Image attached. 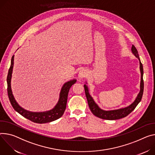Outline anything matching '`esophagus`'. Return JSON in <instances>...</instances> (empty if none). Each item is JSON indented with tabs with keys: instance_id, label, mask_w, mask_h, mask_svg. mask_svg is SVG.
<instances>
[{
	"instance_id": "1",
	"label": "esophagus",
	"mask_w": 155,
	"mask_h": 155,
	"mask_svg": "<svg viewBox=\"0 0 155 155\" xmlns=\"http://www.w3.org/2000/svg\"><path fill=\"white\" fill-rule=\"evenodd\" d=\"M88 75V72L86 70H81L79 74H78V78L79 79L81 80V79H83L84 78H85Z\"/></svg>"
}]
</instances>
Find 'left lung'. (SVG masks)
I'll return each instance as SVG.
<instances>
[{"mask_svg": "<svg viewBox=\"0 0 155 155\" xmlns=\"http://www.w3.org/2000/svg\"><path fill=\"white\" fill-rule=\"evenodd\" d=\"M131 51L132 54L139 60V63H140V74H141V78H140V91L138 94H137L134 101L128 106L117 109H113V110H103L101 109L99 107V106L95 103L93 98L90 95L88 87L87 85V82H86V84L84 85V88H85V91L87 99L88 101V104L91 112L95 116L103 119H106V120H116V119H122L123 117H126L127 116H128L131 112H132L135 109L136 106L140 102V101H141L143 93V87H144L143 80V68L142 64L141 63V62H140L138 51L134 45H132V46Z\"/></svg>", "mask_w": 155, "mask_h": 155, "instance_id": "left-lung-1", "label": "left lung"}]
</instances>
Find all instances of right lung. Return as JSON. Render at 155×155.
<instances>
[{
	"instance_id": "obj_1",
	"label": "right lung",
	"mask_w": 155,
	"mask_h": 155,
	"mask_svg": "<svg viewBox=\"0 0 155 155\" xmlns=\"http://www.w3.org/2000/svg\"><path fill=\"white\" fill-rule=\"evenodd\" d=\"M14 64V55L12 56L11 60V65L8 70V73L7 75V92L8 96L9 97V100L10 103L17 112L21 114L24 117L26 118L33 122L38 124H44L51 122L54 120L59 119L64 114V112L66 108L67 97L69 90L74 83H76L77 80L74 78L65 82L61 88L59 100L55 104V106L49 110L43 111V112H32L25 109L21 107L18 103L17 102L16 100L14 97V96L12 93V87H11V80L12 77L13 68Z\"/></svg>"
}]
</instances>
